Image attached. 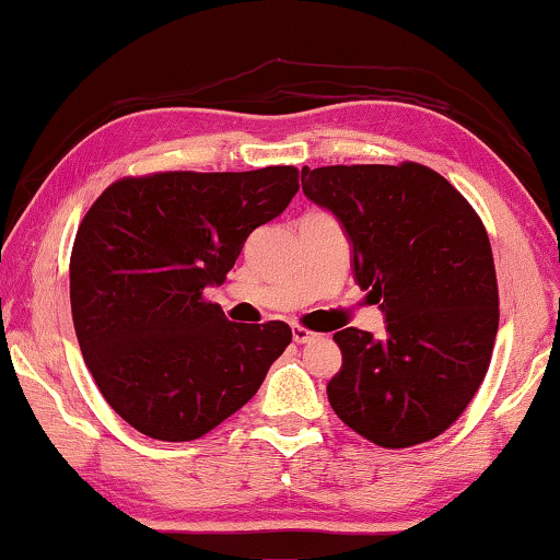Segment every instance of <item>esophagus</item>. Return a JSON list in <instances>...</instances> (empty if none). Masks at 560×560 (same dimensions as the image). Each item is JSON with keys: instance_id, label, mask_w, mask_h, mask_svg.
<instances>
[{"instance_id": "34e87169", "label": "esophagus", "mask_w": 560, "mask_h": 560, "mask_svg": "<svg viewBox=\"0 0 560 560\" xmlns=\"http://www.w3.org/2000/svg\"><path fill=\"white\" fill-rule=\"evenodd\" d=\"M314 335L312 329H306V327H302V325H294V342H299V345H304V342H310V340H314Z\"/></svg>"}]
</instances>
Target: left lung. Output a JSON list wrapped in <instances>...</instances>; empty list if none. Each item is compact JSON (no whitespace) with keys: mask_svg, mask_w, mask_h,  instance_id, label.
I'll list each match as a JSON object with an SVG mask.
<instances>
[{"mask_svg":"<svg viewBox=\"0 0 560 560\" xmlns=\"http://www.w3.org/2000/svg\"><path fill=\"white\" fill-rule=\"evenodd\" d=\"M302 190L352 241L355 279L385 312V335L335 332V413L385 448L436 439L482 385L500 325L498 273L482 218L419 162L302 167Z\"/></svg>","mask_w":560,"mask_h":560,"instance_id":"left-lung-1","label":"left lung"}]
</instances>
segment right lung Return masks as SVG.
Instances as JSON below:
<instances>
[{"label":"right lung","mask_w":560,"mask_h":560,"mask_svg":"<svg viewBox=\"0 0 560 560\" xmlns=\"http://www.w3.org/2000/svg\"><path fill=\"white\" fill-rule=\"evenodd\" d=\"M299 170L121 177L70 254V310L98 390L144 436L192 441L248 404L291 342L287 322H228L205 289L287 210Z\"/></svg>","instance_id":"obj_1"}]
</instances>
